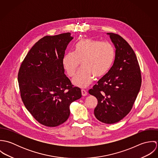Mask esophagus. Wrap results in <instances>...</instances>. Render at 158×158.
Returning a JSON list of instances; mask_svg holds the SVG:
<instances>
[{"label": "esophagus", "mask_w": 158, "mask_h": 158, "mask_svg": "<svg viewBox=\"0 0 158 158\" xmlns=\"http://www.w3.org/2000/svg\"><path fill=\"white\" fill-rule=\"evenodd\" d=\"M81 94L83 96H86V95H87L88 92L86 90H85V89H81Z\"/></svg>", "instance_id": "1"}]
</instances>
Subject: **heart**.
Returning a JSON list of instances; mask_svg holds the SVG:
<instances>
[{
	"mask_svg": "<svg viewBox=\"0 0 158 158\" xmlns=\"http://www.w3.org/2000/svg\"><path fill=\"white\" fill-rule=\"evenodd\" d=\"M75 51L67 53L63 64L69 77H73L81 62V68L72 79L73 85L85 88L94 78L105 76L113 66L115 50L113 45L92 39H82L74 47Z\"/></svg>",
	"mask_w": 158,
	"mask_h": 158,
	"instance_id": "1",
	"label": "heart"
}]
</instances>
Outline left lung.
Segmentation results:
<instances>
[{
    "mask_svg": "<svg viewBox=\"0 0 158 158\" xmlns=\"http://www.w3.org/2000/svg\"><path fill=\"white\" fill-rule=\"evenodd\" d=\"M115 48L109 72L89 90L98 103L94 115L100 122L113 124L130 112L141 86L139 64L131 47L120 35L107 33Z\"/></svg>",
    "mask_w": 158,
    "mask_h": 158,
    "instance_id": "obj_1",
    "label": "left lung"
}]
</instances>
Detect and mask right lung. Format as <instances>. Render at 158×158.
<instances>
[{
	"label": "right lung",
	"instance_id": "obj_1",
	"mask_svg": "<svg viewBox=\"0 0 158 158\" xmlns=\"http://www.w3.org/2000/svg\"><path fill=\"white\" fill-rule=\"evenodd\" d=\"M70 33L46 36L28 52L19 68L18 83L27 110L41 124L57 127L68 120L70 105L81 97L64 73L63 59Z\"/></svg>",
	"mask_w": 158,
	"mask_h": 158
}]
</instances>
